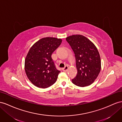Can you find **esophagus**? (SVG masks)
<instances>
[{"label": "esophagus", "instance_id": "esophagus-1", "mask_svg": "<svg viewBox=\"0 0 122 122\" xmlns=\"http://www.w3.org/2000/svg\"><path fill=\"white\" fill-rule=\"evenodd\" d=\"M68 66L67 65H66V66H65L64 68H62V70H63V71H66L68 70Z\"/></svg>", "mask_w": 122, "mask_h": 122}]
</instances>
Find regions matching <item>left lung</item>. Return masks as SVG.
Listing matches in <instances>:
<instances>
[{"label":"left lung","mask_w":122,"mask_h":122,"mask_svg":"<svg viewBox=\"0 0 122 122\" xmlns=\"http://www.w3.org/2000/svg\"><path fill=\"white\" fill-rule=\"evenodd\" d=\"M75 54L77 74L72 82L80 87L90 86L101 70V60L97 49L86 37L77 34L66 38Z\"/></svg>","instance_id":"left-lung-1"}]
</instances>
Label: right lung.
<instances>
[{"label": "right lung", "instance_id": "right-lung-1", "mask_svg": "<svg viewBox=\"0 0 122 122\" xmlns=\"http://www.w3.org/2000/svg\"><path fill=\"white\" fill-rule=\"evenodd\" d=\"M61 39L47 37L34 43L25 61V70L29 80L34 86L47 88L54 84L60 71L51 58L52 52L60 45Z\"/></svg>", "mask_w": 122, "mask_h": 122}]
</instances>
